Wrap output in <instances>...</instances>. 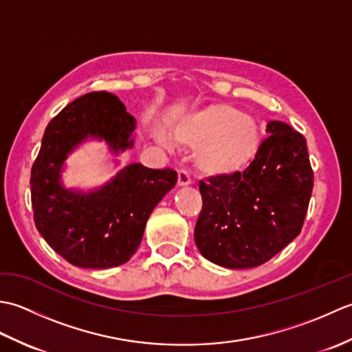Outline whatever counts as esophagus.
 I'll list each match as a JSON object with an SVG mask.
<instances>
[{"instance_id": "1", "label": "esophagus", "mask_w": 352, "mask_h": 352, "mask_svg": "<svg viewBox=\"0 0 352 352\" xmlns=\"http://www.w3.org/2000/svg\"><path fill=\"white\" fill-rule=\"evenodd\" d=\"M178 186H188L192 183L189 174L186 170H178Z\"/></svg>"}]
</instances>
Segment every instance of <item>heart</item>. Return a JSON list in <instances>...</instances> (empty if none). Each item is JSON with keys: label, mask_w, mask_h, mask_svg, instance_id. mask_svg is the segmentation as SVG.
Masks as SVG:
<instances>
[{"label": "heart", "mask_w": 352, "mask_h": 352, "mask_svg": "<svg viewBox=\"0 0 352 352\" xmlns=\"http://www.w3.org/2000/svg\"><path fill=\"white\" fill-rule=\"evenodd\" d=\"M170 138L180 148L193 149V166L208 178L243 170L263 144L257 119L226 102L210 104L183 118L172 126Z\"/></svg>", "instance_id": "1"}]
</instances>
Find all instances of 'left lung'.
<instances>
[{"instance_id": "1", "label": "left lung", "mask_w": 352, "mask_h": 352, "mask_svg": "<svg viewBox=\"0 0 352 352\" xmlns=\"http://www.w3.org/2000/svg\"><path fill=\"white\" fill-rule=\"evenodd\" d=\"M266 131L243 172L199 182L195 243L223 267L263 265L301 233L313 190L305 138L280 121L267 122Z\"/></svg>"}]
</instances>
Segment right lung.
<instances>
[{
	"mask_svg": "<svg viewBox=\"0 0 352 352\" xmlns=\"http://www.w3.org/2000/svg\"><path fill=\"white\" fill-rule=\"evenodd\" d=\"M134 126L116 95L91 92L69 102L45 129L30 178L34 223L51 248L74 266L107 269L129 261L149 214L177 183L174 169L133 163L89 193L63 188L60 170L74 148L96 138L118 154L133 146Z\"/></svg>",
	"mask_w": 352,
	"mask_h": 352,
	"instance_id": "add662e5",
	"label": "right lung"
}]
</instances>
